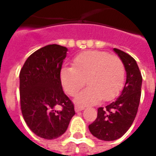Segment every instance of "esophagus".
<instances>
[{
  "label": "esophagus",
  "instance_id": "esophagus-1",
  "mask_svg": "<svg viewBox=\"0 0 156 156\" xmlns=\"http://www.w3.org/2000/svg\"><path fill=\"white\" fill-rule=\"evenodd\" d=\"M74 109L76 112H80L84 109V107H83V106H79V105H76V106L74 107Z\"/></svg>",
  "mask_w": 156,
  "mask_h": 156
}]
</instances>
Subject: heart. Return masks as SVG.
I'll list each match as a JSON object with an SVG mask.
<instances>
[{
    "label": "heart",
    "instance_id": "heart-1",
    "mask_svg": "<svg viewBox=\"0 0 156 156\" xmlns=\"http://www.w3.org/2000/svg\"><path fill=\"white\" fill-rule=\"evenodd\" d=\"M73 68L60 71V80L65 91L74 96L83 85L74 101L79 105H95L101 100L108 101L119 93L124 85V66L120 58L105 51H85L77 55Z\"/></svg>",
    "mask_w": 156,
    "mask_h": 156
}]
</instances>
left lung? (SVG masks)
Listing matches in <instances>:
<instances>
[{
    "instance_id": "left-lung-1",
    "label": "left lung",
    "mask_w": 156,
    "mask_h": 156,
    "mask_svg": "<svg viewBox=\"0 0 156 156\" xmlns=\"http://www.w3.org/2000/svg\"><path fill=\"white\" fill-rule=\"evenodd\" d=\"M113 50L124 63L126 72L124 87L115 101L98 108L97 119L88 125L94 137L105 141L119 139L130 128L137 114L142 85V76L136 61L119 49Z\"/></svg>"
}]
</instances>
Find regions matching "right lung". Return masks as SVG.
<instances>
[{
	"label": "right lung",
	"instance_id": "1",
	"mask_svg": "<svg viewBox=\"0 0 156 156\" xmlns=\"http://www.w3.org/2000/svg\"><path fill=\"white\" fill-rule=\"evenodd\" d=\"M68 48L57 44L33 52L20 72V101L23 118L37 136L53 140L64 134L74 106L62 90L60 71ZM58 106L62 110L56 111Z\"/></svg>",
	"mask_w": 156,
	"mask_h": 156
}]
</instances>
